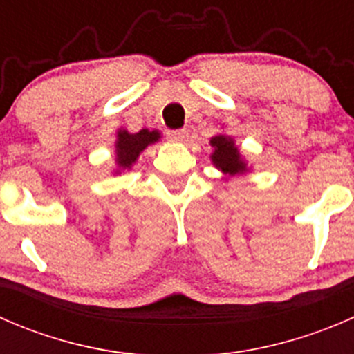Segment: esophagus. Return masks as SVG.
<instances>
[{"label": "esophagus", "mask_w": 354, "mask_h": 354, "mask_svg": "<svg viewBox=\"0 0 354 354\" xmlns=\"http://www.w3.org/2000/svg\"><path fill=\"white\" fill-rule=\"evenodd\" d=\"M167 137L173 142H185L188 138V130L187 128H180V130H169L167 131Z\"/></svg>", "instance_id": "obj_1"}]
</instances>
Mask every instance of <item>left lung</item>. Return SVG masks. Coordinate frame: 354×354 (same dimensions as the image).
I'll list each match as a JSON object with an SVG mask.
<instances>
[{
	"label": "left lung",
	"mask_w": 354,
	"mask_h": 354,
	"mask_svg": "<svg viewBox=\"0 0 354 354\" xmlns=\"http://www.w3.org/2000/svg\"><path fill=\"white\" fill-rule=\"evenodd\" d=\"M210 145L214 147L212 159L214 166L223 171L227 176H236L248 171L243 157L240 154V149L234 145V140L227 135H216L210 138Z\"/></svg>",
	"instance_id": "obj_1"
}]
</instances>
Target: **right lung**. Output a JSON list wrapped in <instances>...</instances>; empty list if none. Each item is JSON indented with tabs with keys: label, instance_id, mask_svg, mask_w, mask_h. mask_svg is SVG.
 <instances>
[{
	"label": "right lung",
	"instance_id": "1",
	"mask_svg": "<svg viewBox=\"0 0 354 354\" xmlns=\"http://www.w3.org/2000/svg\"><path fill=\"white\" fill-rule=\"evenodd\" d=\"M160 138V133L157 130H140L138 133H128L127 130H118L116 135V164L118 171L121 169H130L135 164L137 157L140 156V152L145 147H149L151 144H156Z\"/></svg>",
	"mask_w": 354,
	"mask_h": 354
}]
</instances>
